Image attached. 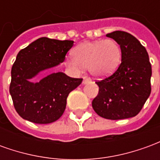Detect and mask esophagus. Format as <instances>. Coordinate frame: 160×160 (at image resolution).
Listing matches in <instances>:
<instances>
[{"label":"esophagus","mask_w":160,"mask_h":160,"mask_svg":"<svg viewBox=\"0 0 160 160\" xmlns=\"http://www.w3.org/2000/svg\"><path fill=\"white\" fill-rule=\"evenodd\" d=\"M83 84H87V83H92V79L90 77L87 76H84L83 78Z\"/></svg>","instance_id":"1"}]
</instances>
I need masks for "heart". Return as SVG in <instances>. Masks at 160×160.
<instances>
[{
    "instance_id": "b5f03b06",
    "label": "heart",
    "mask_w": 160,
    "mask_h": 160,
    "mask_svg": "<svg viewBox=\"0 0 160 160\" xmlns=\"http://www.w3.org/2000/svg\"><path fill=\"white\" fill-rule=\"evenodd\" d=\"M122 56L120 44L113 39L86 42L74 49L73 57L67 59V65L79 73L88 68L94 76L104 78L118 69Z\"/></svg>"
}]
</instances>
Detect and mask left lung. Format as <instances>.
Returning a JSON list of instances; mask_svg holds the SVG:
<instances>
[{"label":"left lung","instance_id":"obj_1","mask_svg":"<svg viewBox=\"0 0 160 160\" xmlns=\"http://www.w3.org/2000/svg\"><path fill=\"white\" fill-rule=\"evenodd\" d=\"M120 44L118 68L96 81L98 93L92 103L98 116L111 120L135 117L151 93L152 67L147 49L131 34L116 31L106 35Z\"/></svg>","mask_w":160,"mask_h":160}]
</instances>
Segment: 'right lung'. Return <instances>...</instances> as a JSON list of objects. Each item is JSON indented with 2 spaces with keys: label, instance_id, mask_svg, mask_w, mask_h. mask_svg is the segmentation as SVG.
Segmentation results:
<instances>
[{
  "label": "right lung",
  "instance_id": "1",
  "mask_svg": "<svg viewBox=\"0 0 160 160\" xmlns=\"http://www.w3.org/2000/svg\"><path fill=\"white\" fill-rule=\"evenodd\" d=\"M73 44L71 40L40 38L18 53L11 70L9 92L13 106L23 119L46 124L62 116L68 94L83 79L71 78L62 72L51 73L37 83L30 82L29 79L63 62Z\"/></svg>",
  "mask_w": 160,
  "mask_h": 160
}]
</instances>
